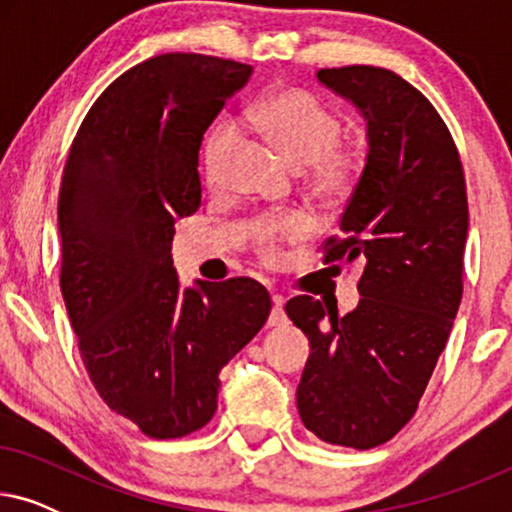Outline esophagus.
Instances as JSON below:
<instances>
[{
	"instance_id": "34e87169",
	"label": "esophagus",
	"mask_w": 512,
	"mask_h": 512,
	"mask_svg": "<svg viewBox=\"0 0 512 512\" xmlns=\"http://www.w3.org/2000/svg\"><path fill=\"white\" fill-rule=\"evenodd\" d=\"M284 321H286V314H284V298H282V296H272V312H270L268 324H270V326H282Z\"/></svg>"
}]
</instances>
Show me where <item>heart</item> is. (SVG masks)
<instances>
[{
  "label": "heart",
  "instance_id": "b5f03b06",
  "mask_svg": "<svg viewBox=\"0 0 512 512\" xmlns=\"http://www.w3.org/2000/svg\"><path fill=\"white\" fill-rule=\"evenodd\" d=\"M247 128L261 132L282 156L296 167H312V181L317 191L338 195L352 184L356 153L340 146V118L326 109L317 97L298 88L277 90L244 111ZM237 146V128L221 123L207 137L202 165L209 184H219L228 158ZM310 233V219L303 214H289L282 219L258 223L256 237L268 258L277 254L282 242H298Z\"/></svg>",
  "mask_w": 512,
  "mask_h": 512
}]
</instances>
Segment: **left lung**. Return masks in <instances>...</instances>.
I'll list each match as a JSON object with an SVG mask.
<instances>
[{"label": "left lung", "mask_w": 512, "mask_h": 512, "mask_svg": "<svg viewBox=\"0 0 512 512\" xmlns=\"http://www.w3.org/2000/svg\"><path fill=\"white\" fill-rule=\"evenodd\" d=\"M317 81L366 121V165L326 263L363 258L359 305L345 317L312 296L286 314L310 340L296 401L303 424L333 445L370 450L415 415L461 303L466 181L433 104L382 67L319 69Z\"/></svg>", "instance_id": "obj_1"}]
</instances>
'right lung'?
<instances>
[{"instance_id": "right-lung-1", "label": "right lung", "mask_w": 512, "mask_h": 512, "mask_svg": "<svg viewBox=\"0 0 512 512\" xmlns=\"http://www.w3.org/2000/svg\"><path fill=\"white\" fill-rule=\"evenodd\" d=\"M249 65L165 53L118 76L83 118L58 200L60 289L97 394L151 438L216 412L219 373L270 314L254 279L181 286L174 223L200 207L202 135Z\"/></svg>"}]
</instances>
